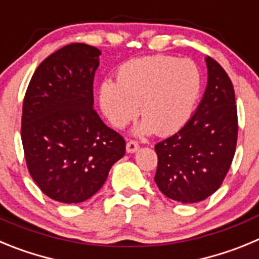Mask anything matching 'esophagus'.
I'll return each instance as SVG.
<instances>
[{"mask_svg": "<svg viewBox=\"0 0 259 259\" xmlns=\"http://www.w3.org/2000/svg\"><path fill=\"white\" fill-rule=\"evenodd\" d=\"M125 149H127V153H135L139 150V144L134 140H130L125 145Z\"/></svg>", "mask_w": 259, "mask_h": 259, "instance_id": "1", "label": "esophagus"}]
</instances>
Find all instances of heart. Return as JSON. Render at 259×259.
Here are the masks:
<instances>
[{"label":"heart","mask_w":259,"mask_h":259,"mask_svg":"<svg viewBox=\"0 0 259 259\" xmlns=\"http://www.w3.org/2000/svg\"><path fill=\"white\" fill-rule=\"evenodd\" d=\"M202 89V76L189 59L149 56L119 67L116 81L104 80L98 104L114 127H123L137 114L143 120L137 134L168 135L191 119Z\"/></svg>","instance_id":"obj_1"}]
</instances>
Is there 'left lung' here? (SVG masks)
I'll list each match as a JSON object with an SVG mask.
<instances>
[{
    "label": "left lung",
    "mask_w": 259,
    "mask_h": 259,
    "mask_svg": "<svg viewBox=\"0 0 259 259\" xmlns=\"http://www.w3.org/2000/svg\"><path fill=\"white\" fill-rule=\"evenodd\" d=\"M207 85L196 113L179 131L154 146V182L166 197L183 203L206 200L221 187L237 143L235 91L218 62L205 58Z\"/></svg>",
    "instance_id": "obj_1"
}]
</instances>
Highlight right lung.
<instances>
[{"label": "right lung", "mask_w": 259, "mask_h": 259, "mask_svg": "<svg viewBox=\"0 0 259 259\" xmlns=\"http://www.w3.org/2000/svg\"><path fill=\"white\" fill-rule=\"evenodd\" d=\"M101 52L66 45L41 62L27 88L22 143L27 167L52 200L79 203L97 193L124 155L125 141L93 109Z\"/></svg>", "instance_id": "1"}]
</instances>
